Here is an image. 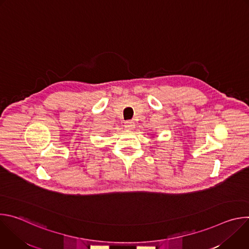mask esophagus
Listing matches in <instances>:
<instances>
[{
	"label": "esophagus",
	"mask_w": 249,
	"mask_h": 249,
	"mask_svg": "<svg viewBox=\"0 0 249 249\" xmlns=\"http://www.w3.org/2000/svg\"><path fill=\"white\" fill-rule=\"evenodd\" d=\"M124 126H125V129H126V130L130 131V130H132V129L135 127V124H134L133 121L128 120V121L125 122V125H124Z\"/></svg>",
	"instance_id": "obj_1"
}]
</instances>
